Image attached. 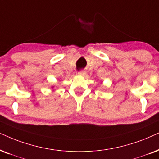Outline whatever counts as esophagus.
Segmentation results:
<instances>
[{
	"mask_svg": "<svg viewBox=\"0 0 159 159\" xmlns=\"http://www.w3.org/2000/svg\"><path fill=\"white\" fill-rule=\"evenodd\" d=\"M78 75H80V76H84V75H86V72L84 71H80L79 73H78Z\"/></svg>",
	"mask_w": 159,
	"mask_h": 159,
	"instance_id": "34e87169",
	"label": "esophagus"
}]
</instances>
